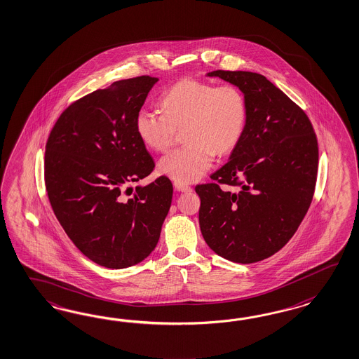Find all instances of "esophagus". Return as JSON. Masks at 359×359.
Segmentation results:
<instances>
[{"instance_id": "34e87169", "label": "esophagus", "mask_w": 359, "mask_h": 359, "mask_svg": "<svg viewBox=\"0 0 359 359\" xmlns=\"http://www.w3.org/2000/svg\"><path fill=\"white\" fill-rule=\"evenodd\" d=\"M175 187L178 191H181V193H189V191L193 190L189 184H180V182H175Z\"/></svg>"}]
</instances>
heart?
Listing matches in <instances>:
<instances>
[{
    "label": "heart",
    "mask_w": 359,
    "mask_h": 359,
    "mask_svg": "<svg viewBox=\"0 0 359 359\" xmlns=\"http://www.w3.org/2000/svg\"><path fill=\"white\" fill-rule=\"evenodd\" d=\"M164 113L143 107L135 118L140 140L156 152H166L184 130V147L164 156L160 173L180 184H191L211 168L215 154H229L245 131L248 109L235 85L184 79L161 97Z\"/></svg>",
    "instance_id": "heart-1"
}]
</instances>
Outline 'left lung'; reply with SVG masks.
<instances>
[{
	"mask_svg": "<svg viewBox=\"0 0 359 359\" xmlns=\"http://www.w3.org/2000/svg\"><path fill=\"white\" fill-rule=\"evenodd\" d=\"M244 94L245 131L216 170L198 184L199 226L216 255L253 264L286 245L307 214L318 177V147L306 113L265 76L214 71ZM219 183L237 185L231 194Z\"/></svg>",
	"mask_w": 359,
	"mask_h": 359,
	"instance_id": "1",
	"label": "left lung"
}]
</instances>
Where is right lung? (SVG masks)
Here are the masks:
<instances>
[{"label": "right lung", "mask_w": 359, "mask_h": 359, "mask_svg": "<svg viewBox=\"0 0 359 359\" xmlns=\"http://www.w3.org/2000/svg\"><path fill=\"white\" fill-rule=\"evenodd\" d=\"M157 81L140 76L85 95L60 115L46 144L52 210L73 244L101 266L124 269L149 256L172 205L165 175L135 193L130 186L154 170L135 118Z\"/></svg>", "instance_id": "obj_1"}]
</instances>
